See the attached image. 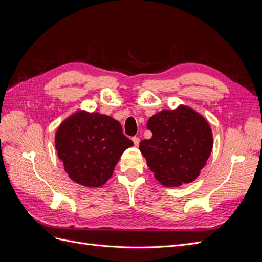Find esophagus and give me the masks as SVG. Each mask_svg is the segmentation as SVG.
<instances>
[{"mask_svg": "<svg viewBox=\"0 0 262 262\" xmlns=\"http://www.w3.org/2000/svg\"><path fill=\"white\" fill-rule=\"evenodd\" d=\"M132 141H133V143H134V145H136V146H138L140 144V139L138 137L132 138Z\"/></svg>", "mask_w": 262, "mask_h": 262, "instance_id": "esophagus-1", "label": "esophagus"}]
</instances>
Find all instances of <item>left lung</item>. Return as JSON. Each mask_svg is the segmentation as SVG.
<instances>
[{
	"label": "left lung",
	"instance_id": "1",
	"mask_svg": "<svg viewBox=\"0 0 262 262\" xmlns=\"http://www.w3.org/2000/svg\"><path fill=\"white\" fill-rule=\"evenodd\" d=\"M147 129L152 138L140 143V150L156 180L165 187L189 184L200 175L213 147L209 122L191 107L176 109L150 117Z\"/></svg>",
	"mask_w": 262,
	"mask_h": 262
}]
</instances>
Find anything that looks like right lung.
<instances>
[{
    "instance_id": "obj_1",
    "label": "right lung",
    "mask_w": 262,
    "mask_h": 262,
    "mask_svg": "<svg viewBox=\"0 0 262 262\" xmlns=\"http://www.w3.org/2000/svg\"><path fill=\"white\" fill-rule=\"evenodd\" d=\"M54 144L71 180L89 188L105 185L133 142L113 117L76 110L58 126Z\"/></svg>"
}]
</instances>
